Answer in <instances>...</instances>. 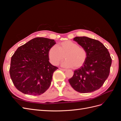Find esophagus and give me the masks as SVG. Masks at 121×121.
Masks as SVG:
<instances>
[{"mask_svg": "<svg viewBox=\"0 0 121 121\" xmlns=\"http://www.w3.org/2000/svg\"><path fill=\"white\" fill-rule=\"evenodd\" d=\"M60 70L63 71H65L67 70L66 69H63V68H60Z\"/></svg>", "mask_w": 121, "mask_h": 121, "instance_id": "34e87169", "label": "esophagus"}]
</instances>
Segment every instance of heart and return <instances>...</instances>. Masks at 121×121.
<instances>
[{
	"mask_svg": "<svg viewBox=\"0 0 121 121\" xmlns=\"http://www.w3.org/2000/svg\"><path fill=\"white\" fill-rule=\"evenodd\" d=\"M48 57L50 63L57 65L65 59L62 65L65 67L78 68L85 63L87 59V52L84 47L79 46L75 42L67 40L60 43L57 46L54 45L49 49Z\"/></svg>",
	"mask_w": 121,
	"mask_h": 121,
	"instance_id": "obj_1",
	"label": "heart"
}]
</instances>
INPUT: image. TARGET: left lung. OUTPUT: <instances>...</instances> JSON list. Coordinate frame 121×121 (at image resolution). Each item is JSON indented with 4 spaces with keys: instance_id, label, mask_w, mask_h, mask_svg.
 <instances>
[{
    "instance_id": "left-lung-1",
    "label": "left lung",
    "mask_w": 121,
    "mask_h": 121,
    "mask_svg": "<svg viewBox=\"0 0 121 121\" xmlns=\"http://www.w3.org/2000/svg\"><path fill=\"white\" fill-rule=\"evenodd\" d=\"M73 40L84 47L87 52V59L82 66L75 69L69 79L71 86L80 93H90L98 90L108 78L112 58L108 49L100 41L85 36Z\"/></svg>"
}]
</instances>
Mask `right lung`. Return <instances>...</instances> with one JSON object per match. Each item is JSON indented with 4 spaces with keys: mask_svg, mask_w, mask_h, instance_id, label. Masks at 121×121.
Returning a JSON list of instances; mask_svg holds the SVG:
<instances>
[{
    "mask_svg": "<svg viewBox=\"0 0 121 121\" xmlns=\"http://www.w3.org/2000/svg\"><path fill=\"white\" fill-rule=\"evenodd\" d=\"M56 44L53 39L37 37L17 49L11 58L9 74L18 90L39 95L49 88L53 73L58 69L49 61V50Z\"/></svg>",
    "mask_w": 121,
    "mask_h": 121,
    "instance_id": "right-lung-1",
    "label": "right lung"
}]
</instances>
